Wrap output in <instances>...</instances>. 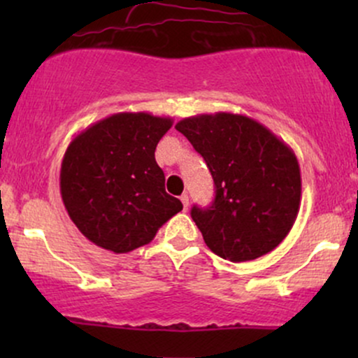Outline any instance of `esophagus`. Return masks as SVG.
<instances>
[{
  "label": "esophagus",
  "mask_w": 358,
  "mask_h": 358,
  "mask_svg": "<svg viewBox=\"0 0 358 358\" xmlns=\"http://www.w3.org/2000/svg\"><path fill=\"white\" fill-rule=\"evenodd\" d=\"M180 200H182V203H183V210H188V195L187 193H183V195L180 196Z\"/></svg>",
  "instance_id": "obj_1"
}]
</instances>
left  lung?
I'll list each match as a JSON object with an SVG mask.
<instances>
[{
  "label": "left lung",
  "instance_id": "1",
  "mask_svg": "<svg viewBox=\"0 0 358 358\" xmlns=\"http://www.w3.org/2000/svg\"><path fill=\"white\" fill-rule=\"evenodd\" d=\"M175 127L203 156L215 183L210 207L192 208L208 249L232 262L252 261L276 249L293 227L301 202V173L293 150L242 114H200Z\"/></svg>",
  "mask_w": 358,
  "mask_h": 358
}]
</instances>
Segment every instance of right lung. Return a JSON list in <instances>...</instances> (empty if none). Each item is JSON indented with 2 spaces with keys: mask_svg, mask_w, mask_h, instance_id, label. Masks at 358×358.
Instances as JSON below:
<instances>
[{
  "mask_svg": "<svg viewBox=\"0 0 358 358\" xmlns=\"http://www.w3.org/2000/svg\"><path fill=\"white\" fill-rule=\"evenodd\" d=\"M171 124V117L150 113H117L72 139L62 159L60 193L69 217L90 242L131 252L182 210V202L166 193L155 159Z\"/></svg>",
  "mask_w": 358,
  "mask_h": 358,
  "instance_id": "add662e5",
  "label": "right lung"
}]
</instances>
